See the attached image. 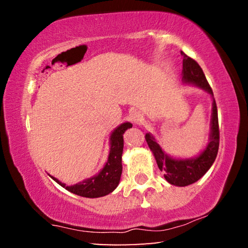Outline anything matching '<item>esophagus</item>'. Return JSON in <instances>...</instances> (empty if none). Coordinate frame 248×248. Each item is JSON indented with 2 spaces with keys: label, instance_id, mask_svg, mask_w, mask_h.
<instances>
[{
  "label": "esophagus",
  "instance_id": "1",
  "mask_svg": "<svg viewBox=\"0 0 248 248\" xmlns=\"http://www.w3.org/2000/svg\"><path fill=\"white\" fill-rule=\"evenodd\" d=\"M131 119H132V121L136 124H141L142 123H143V120H144L143 115H142L140 111L133 112L132 116H131Z\"/></svg>",
  "mask_w": 248,
  "mask_h": 248
}]
</instances>
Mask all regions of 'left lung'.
Returning <instances> with one entry per match:
<instances>
[{
    "instance_id": "obj_1",
    "label": "left lung",
    "mask_w": 248,
    "mask_h": 248,
    "mask_svg": "<svg viewBox=\"0 0 248 248\" xmlns=\"http://www.w3.org/2000/svg\"><path fill=\"white\" fill-rule=\"evenodd\" d=\"M184 57L183 60V79L186 83H191L201 87L213 95L212 89L205 78L202 69L194 59L188 57L186 53L180 51ZM145 140L149 148L152 151L156 159L158 169L164 173L165 179L171 185L185 187L199 180L207 173L216 161L220 143L219 119H217V108L216 100L213 99L212 119H211V136L210 143L198 157L192 159H174L163 152L161 146L155 141L150 133L145 134Z\"/></svg>"
}]
</instances>
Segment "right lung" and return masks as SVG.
Listing matches in <instances>:
<instances>
[{
    "mask_svg": "<svg viewBox=\"0 0 248 248\" xmlns=\"http://www.w3.org/2000/svg\"><path fill=\"white\" fill-rule=\"evenodd\" d=\"M132 124L129 123L123 124L119 125L114 132L111 133L110 141V153H109L108 161L104 169L99 171L98 175L94 176L87 180H84L83 183H79L73 186H65V184L59 182L57 178L52 177V179L61 185L73 194L86 198H98V197L106 196L115 189L118 186L121 171H123V165H121V156H123L124 150V137L125 130L131 128Z\"/></svg>",
    "mask_w": 248,
    "mask_h": 248,
    "instance_id": "obj_1",
    "label": "right lung"
}]
</instances>
